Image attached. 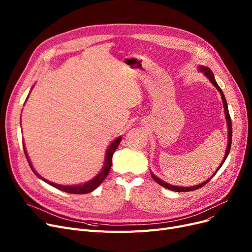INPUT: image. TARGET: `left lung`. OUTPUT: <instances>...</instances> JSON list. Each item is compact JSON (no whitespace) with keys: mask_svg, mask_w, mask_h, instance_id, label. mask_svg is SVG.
<instances>
[{"mask_svg":"<svg viewBox=\"0 0 252 252\" xmlns=\"http://www.w3.org/2000/svg\"><path fill=\"white\" fill-rule=\"evenodd\" d=\"M199 70L201 71V72H204V74H205V76L207 78H209V80L211 81V83L216 87L217 89V91L220 93V94H221V99H222V103H223V108H224V114H225V118H226V124H227V129H228V142H227V147H226V150H225V155H224V158H223V159H222V162H221V165L218 167V169L215 171V173L212 175V177L214 176V175L217 173V171L220 169V167L223 165V162H224V160L226 159V158H227V156H228V153H229V150H231V145H232V134H233V130H232V120H231V116H229V113H228V109H227V103H226V100H225V97H224V94H223V93H222V91H221V89L220 86H218V84L216 83V81H215V78H214V75H213V73H212V71L209 69V68H207V67H203V65H201V67L199 68ZM151 177L155 179V181L156 182H158L159 185H161L162 188H166V189H171V190H173V191H177V192H181V191H191V190H195V189H199L200 188H202V187H204L205 184H207L208 182H209V180L212 178H209L208 180H206V181H204L203 183H201V184H199V185H195V187H190V188H182V187H174V185H171V184H169V183H167V182H165V181H162L161 179H159V178H158L157 176H155V175H153L152 173H151Z\"/></svg>","mask_w":252,"mask_h":252,"instance_id":"1","label":"left lung"}]
</instances>
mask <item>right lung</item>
<instances>
[{
    "mask_svg": "<svg viewBox=\"0 0 252 252\" xmlns=\"http://www.w3.org/2000/svg\"><path fill=\"white\" fill-rule=\"evenodd\" d=\"M120 141H122V137H118L116 138L113 142L112 144L109 146L107 152H106V157H105V163H104V168L103 170L96 175V176L92 179L91 181L89 182H85L84 184H80V185H60V184H57V183H53V182H50L44 178H42L40 175H38L34 168H32V163L29 159V157H28V153H27V150H26V147H25V144H24V149H25V153H26V157H27V159L29 161V165L31 167V169L32 170V172H34L37 176L39 178H41L43 181H45L46 183L50 184L51 187L56 188L62 191H64V192H69V193H76V194H81V193H87V192H91L93 190H94L99 185L104 181V179L107 177V175L109 173V171H110L111 169V165H112V157H113V153L115 152L116 148L118 147Z\"/></svg>",
    "mask_w": 252,
    "mask_h": 252,
    "instance_id": "1",
    "label": "right lung"
}]
</instances>
